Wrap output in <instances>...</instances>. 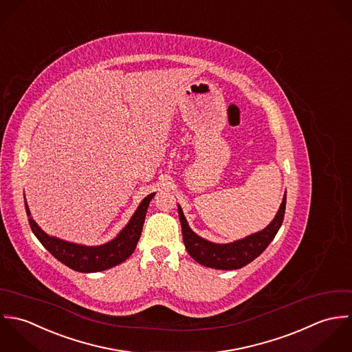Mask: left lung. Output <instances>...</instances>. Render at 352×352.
I'll use <instances>...</instances> for the list:
<instances>
[{"instance_id": "left-lung-1", "label": "left lung", "mask_w": 352, "mask_h": 352, "mask_svg": "<svg viewBox=\"0 0 352 352\" xmlns=\"http://www.w3.org/2000/svg\"><path fill=\"white\" fill-rule=\"evenodd\" d=\"M285 212V193L283 196L279 211L274 220L261 231L250 234L242 239L230 243H214L197 235L188 224L181 206L178 204V214L182 227V238L190 257L199 264L221 271L239 270L254 258H257L274 241L280 228Z\"/></svg>"}]
</instances>
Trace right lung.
Instances as JSON below:
<instances>
[{"instance_id":"add662e5","label":"right lung","mask_w":352,"mask_h":352,"mask_svg":"<svg viewBox=\"0 0 352 352\" xmlns=\"http://www.w3.org/2000/svg\"><path fill=\"white\" fill-rule=\"evenodd\" d=\"M153 196L155 193H151L142 199L140 206L132 214L128 224L117 234L116 238L98 246L73 243V242H68L61 238L46 234L32 219L25 199H24V204H25L27 216H28V223L31 226L32 232L39 239V242L58 261H61L64 265L69 267L73 271L82 272V274H92V272L110 270L124 263L126 258L132 256L140 239L145 213L148 210L149 201L152 200Z\"/></svg>"}]
</instances>
